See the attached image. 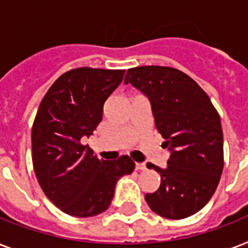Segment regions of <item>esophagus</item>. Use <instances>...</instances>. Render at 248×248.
Segmentation results:
<instances>
[{
  "mask_svg": "<svg viewBox=\"0 0 248 248\" xmlns=\"http://www.w3.org/2000/svg\"><path fill=\"white\" fill-rule=\"evenodd\" d=\"M145 169H147L145 163H135V170H138V171H143Z\"/></svg>",
  "mask_w": 248,
  "mask_h": 248,
  "instance_id": "34e87169",
  "label": "esophagus"
}]
</instances>
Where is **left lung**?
Masks as SVG:
<instances>
[{"label": "left lung", "instance_id": "1", "mask_svg": "<svg viewBox=\"0 0 248 248\" xmlns=\"http://www.w3.org/2000/svg\"><path fill=\"white\" fill-rule=\"evenodd\" d=\"M124 83L148 97L155 128L170 151L166 169L147 163L161 175L159 188L145 194L148 206L166 219L194 215L211 200L223 172L219 113L198 83L175 68H131Z\"/></svg>", "mask_w": 248, "mask_h": 248}]
</instances>
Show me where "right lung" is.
<instances>
[{"mask_svg":"<svg viewBox=\"0 0 248 248\" xmlns=\"http://www.w3.org/2000/svg\"><path fill=\"white\" fill-rule=\"evenodd\" d=\"M124 71L77 68L52 83L41 101L32 127V161L48 200L76 217H90L110 206L117 181L130 175L128 155L104 161L81 139L93 135L103 107L120 86Z\"/></svg>","mask_w":248,"mask_h":248,"instance_id":"right-lung-1","label":"right lung"}]
</instances>
